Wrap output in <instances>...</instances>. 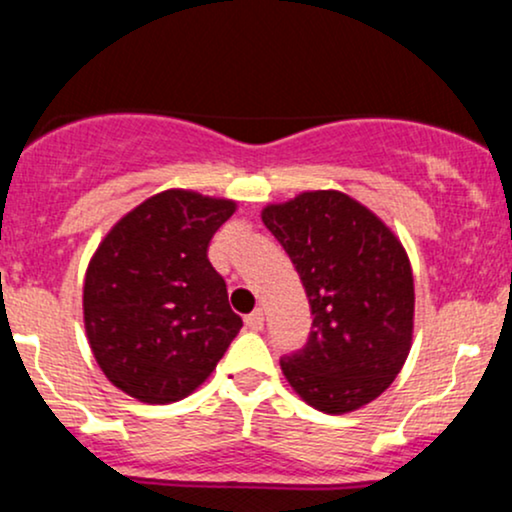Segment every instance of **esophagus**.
Segmentation results:
<instances>
[{
	"mask_svg": "<svg viewBox=\"0 0 512 512\" xmlns=\"http://www.w3.org/2000/svg\"><path fill=\"white\" fill-rule=\"evenodd\" d=\"M245 327H248V330H252V332H260L264 327L262 310H252L250 315H245Z\"/></svg>",
	"mask_w": 512,
	"mask_h": 512,
	"instance_id": "obj_1",
	"label": "esophagus"
}]
</instances>
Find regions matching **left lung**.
I'll use <instances>...</instances> for the list:
<instances>
[{"label":"left lung","mask_w":512,"mask_h":512,"mask_svg":"<svg viewBox=\"0 0 512 512\" xmlns=\"http://www.w3.org/2000/svg\"><path fill=\"white\" fill-rule=\"evenodd\" d=\"M291 257L313 330L281 370L310 407L344 414L383 395L407 361L414 276L395 233L356 199L303 192L262 211Z\"/></svg>","instance_id":"1"}]
</instances>
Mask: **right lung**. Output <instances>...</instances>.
<instances>
[{
    "mask_svg": "<svg viewBox=\"0 0 512 512\" xmlns=\"http://www.w3.org/2000/svg\"><path fill=\"white\" fill-rule=\"evenodd\" d=\"M233 211L228 199L168 190L98 245L84 284L86 334L105 378L127 395L149 404L187 397L243 327L207 257Z\"/></svg>",
    "mask_w": 512,
    "mask_h": 512,
    "instance_id": "right-lung-1",
    "label": "right lung"
}]
</instances>
